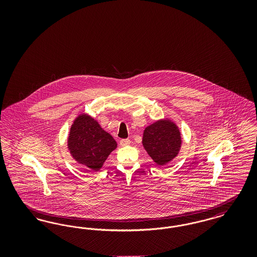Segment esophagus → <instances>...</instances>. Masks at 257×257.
<instances>
[{"instance_id":"esophagus-1","label":"esophagus","mask_w":257,"mask_h":257,"mask_svg":"<svg viewBox=\"0 0 257 257\" xmlns=\"http://www.w3.org/2000/svg\"><path fill=\"white\" fill-rule=\"evenodd\" d=\"M130 140L129 139H122V140H120V142H119V144H120V146L121 147H126V146H129L130 145Z\"/></svg>"}]
</instances>
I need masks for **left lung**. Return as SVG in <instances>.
<instances>
[{
  "label": "left lung",
  "mask_w": 257,
  "mask_h": 257,
  "mask_svg": "<svg viewBox=\"0 0 257 257\" xmlns=\"http://www.w3.org/2000/svg\"><path fill=\"white\" fill-rule=\"evenodd\" d=\"M143 144L149 156L162 166L177 155L181 146L180 132L171 121H157L146 128Z\"/></svg>",
  "instance_id": "1"
}]
</instances>
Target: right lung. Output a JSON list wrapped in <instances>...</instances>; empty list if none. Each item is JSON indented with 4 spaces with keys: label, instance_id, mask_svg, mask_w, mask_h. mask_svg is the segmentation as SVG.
Returning <instances> with one entry per match:
<instances>
[{
    "label": "right lung",
    "instance_id": "1",
    "mask_svg": "<svg viewBox=\"0 0 257 257\" xmlns=\"http://www.w3.org/2000/svg\"><path fill=\"white\" fill-rule=\"evenodd\" d=\"M70 153L79 163L92 171H99L116 143L93 118L80 115L73 123L68 138Z\"/></svg>",
    "mask_w": 257,
    "mask_h": 257
}]
</instances>
